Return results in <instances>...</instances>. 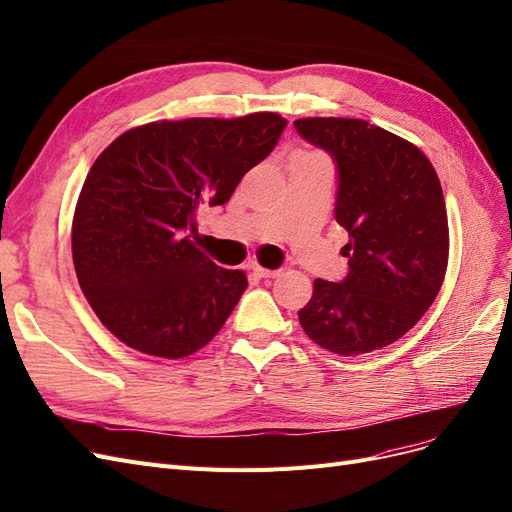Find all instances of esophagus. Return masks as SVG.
I'll return each instance as SVG.
<instances>
[{
	"mask_svg": "<svg viewBox=\"0 0 512 512\" xmlns=\"http://www.w3.org/2000/svg\"><path fill=\"white\" fill-rule=\"evenodd\" d=\"M254 273L258 275V277H262V279H273V277H277L279 275V271H273V269H264V267H254Z\"/></svg>",
	"mask_w": 512,
	"mask_h": 512,
	"instance_id": "34e87169",
	"label": "esophagus"
}]
</instances>
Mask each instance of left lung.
<instances>
[{
	"label": "left lung",
	"mask_w": 512,
	"mask_h": 512,
	"mask_svg": "<svg viewBox=\"0 0 512 512\" xmlns=\"http://www.w3.org/2000/svg\"><path fill=\"white\" fill-rule=\"evenodd\" d=\"M296 131L337 163L334 218L345 228L349 273L315 279L298 311L307 337L339 356L392 345L424 315L443 286L449 224L428 156L360 118H301Z\"/></svg>",
	"instance_id": "1"
}]
</instances>
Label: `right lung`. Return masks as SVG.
<instances>
[{
  "label": "right lung",
  "instance_id": "add662e5",
  "mask_svg": "<svg viewBox=\"0 0 512 512\" xmlns=\"http://www.w3.org/2000/svg\"><path fill=\"white\" fill-rule=\"evenodd\" d=\"M286 118L158 120L116 137L88 171L74 211L78 284L118 341L186 358L224 326L248 288L195 243L199 205H224L275 148Z\"/></svg>",
  "mask_w": 512,
  "mask_h": 512
}]
</instances>
